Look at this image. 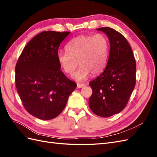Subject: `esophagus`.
Masks as SVG:
<instances>
[{
    "label": "esophagus",
    "instance_id": "1",
    "mask_svg": "<svg viewBox=\"0 0 157 157\" xmlns=\"http://www.w3.org/2000/svg\"><path fill=\"white\" fill-rule=\"evenodd\" d=\"M83 86H84V84H77V88H81Z\"/></svg>",
    "mask_w": 157,
    "mask_h": 157
}]
</instances>
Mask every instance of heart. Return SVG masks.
I'll list each match as a JSON object with an SVG mask.
<instances>
[{"label": "heart", "instance_id": "heart-1", "mask_svg": "<svg viewBox=\"0 0 157 157\" xmlns=\"http://www.w3.org/2000/svg\"><path fill=\"white\" fill-rule=\"evenodd\" d=\"M66 51L57 55L61 67L65 73L73 74L78 63L80 67L73 74V78L78 82L86 80L91 73H101L105 67L109 54V43L102 34L79 35L71 40L66 45Z\"/></svg>", "mask_w": 157, "mask_h": 157}]
</instances>
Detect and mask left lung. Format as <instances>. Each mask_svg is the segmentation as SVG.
<instances>
[{"mask_svg":"<svg viewBox=\"0 0 157 157\" xmlns=\"http://www.w3.org/2000/svg\"><path fill=\"white\" fill-rule=\"evenodd\" d=\"M107 35L110 51L106 68L89 82L92 94L89 106L94 113L109 117L124 109L136 86V63L128 42L111 27L97 29Z\"/></svg>","mask_w":157,"mask_h":157,"instance_id":"8db88e82","label":"left lung"}]
</instances>
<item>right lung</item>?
<instances>
[{"mask_svg": "<svg viewBox=\"0 0 157 157\" xmlns=\"http://www.w3.org/2000/svg\"><path fill=\"white\" fill-rule=\"evenodd\" d=\"M70 32L43 31L28 42L16 65L15 82L26 111L41 120L63 111L77 84L60 70L57 55Z\"/></svg>", "mask_w": 157, "mask_h": 157, "instance_id": "add662e5", "label": "right lung"}]
</instances>
